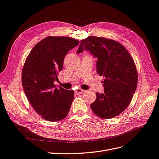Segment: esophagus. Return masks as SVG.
I'll return each instance as SVG.
<instances>
[{"instance_id":"1","label":"esophagus","mask_w":159,"mask_h":159,"mask_svg":"<svg viewBox=\"0 0 159 159\" xmlns=\"http://www.w3.org/2000/svg\"><path fill=\"white\" fill-rule=\"evenodd\" d=\"M75 91L77 93H84V92H85V90H83V89H76V90Z\"/></svg>"}]
</instances>
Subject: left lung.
<instances>
[{"mask_svg":"<svg viewBox=\"0 0 159 159\" xmlns=\"http://www.w3.org/2000/svg\"><path fill=\"white\" fill-rule=\"evenodd\" d=\"M84 50L97 58V72L104 78V93H96L90 108L98 116L112 119L127 108L137 89L138 74L133 58L123 45L103 37L90 36L80 40L76 53Z\"/></svg>","mask_w":159,"mask_h":159,"instance_id":"left-lung-1","label":"left lung"}]
</instances>
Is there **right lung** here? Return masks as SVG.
<instances>
[{
	"label": "right lung",
	"instance_id": "right-lung-1",
	"mask_svg": "<svg viewBox=\"0 0 159 159\" xmlns=\"http://www.w3.org/2000/svg\"><path fill=\"white\" fill-rule=\"evenodd\" d=\"M79 41L70 37H50L31 50L22 70V84L31 106L44 119L59 121L67 116L74 91L57 88L58 73L67 52Z\"/></svg>",
	"mask_w": 159,
	"mask_h": 159
}]
</instances>
